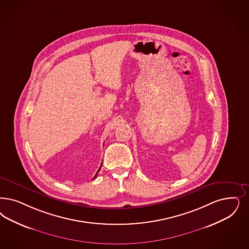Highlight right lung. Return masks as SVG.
Masks as SVG:
<instances>
[{"mask_svg": "<svg viewBox=\"0 0 249 249\" xmlns=\"http://www.w3.org/2000/svg\"><path fill=\"white\" fill-rule=\"evenodd\" d=\"M101 166H102V164H101ZM101 166H100V168H101ZM100 168H99V169H98V171L96 172V174H95V175H94V178H96V176H97V174H98V172H99V170H100Z\"/></svg>", "mask_w": 249, "mask_h": 249, "instance_id": "obj_1", "label": "right lung"}]
</instances>
